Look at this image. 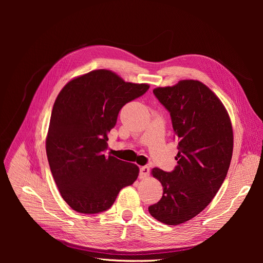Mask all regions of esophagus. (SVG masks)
Wrapping results in <instances>:
<instances>
[{"label": "esophagus", "instance_id": "esophagus-1", "mask_svg": "<svg viewBox=\"0 0 263 263\" xmlns=\"http://www.w3.org/2000/svg\"><path fill=\"white\" fill-rule=\"evenodd\" d=\"M149 173H150V168L148 166L141 167V170H140V178L141 179L147 178L149 176Z\"/></svg>", "mask_w": 263, "mask_h": 263}]
</instances>
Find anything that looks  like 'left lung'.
<instances>
[{
    "label": "left lung",
    "mask_w": 263,
    "mask_h": 263,
    "mask_svg": "<svg viewBox=\"0 0 263 263\" xmlns=\"http://www.w3.org/2000/svg\"><path fill=\"white\" fill-rule=\"evenodd\" d=\"M154 93L170 112L179 151L174 171L153 170L163 195L148 210L161 223L179 225L199 214L222 186L232 157V127L223 103L199 81L183 80Z\"/></svg>",
    "instance_id": "8db88e82"
}]
</instances>
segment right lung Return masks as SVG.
Returning a JSON list of instances; mask_svg holds the SVG:
<instances>
[{
  "label": "right lung",
  "mask_w": 263,
  "mask_h": 263,
  "mask_svg": "<svg viewBox=\"0 0 263 263\" xmlns=\"http://www.w3.org/2000/svg\"><path fill=\"white\" fill-rule=\"evenodd\" d=\"M148 89L147 84L124 82L100 69L67 83L59 93L46 150L54 181L74 211H106L119 191L136 180L135 164L105 155L107 134L115 127L121 107Z\"/></svg>",
  "instance_id": "obj_1"
}]
</instances>
